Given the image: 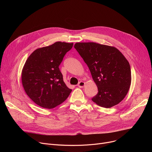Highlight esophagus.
<instances>
[{"instance_id":"obj_1","label":"esophagus","mask_w":152,"mask_h":152,"mask_svg":"<svg viewBox=\"0 0 152 152\" xmlns=\"http://www.w3.org/2000/svg\"><path fill=\"white\" fill-rule=\"evenodd\" d=\"M77 86H78L79 87H81V88H83V87H84V86H85V83L83 82V81H81V82L79 83Z\"/></svg>"}]
</instances>
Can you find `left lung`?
I'll list each match as a JSON object with an SVG mask.
<instances>
[{
    "label": "left lung",
    "instance_id": "left-lung-1",
    "mask_svg": "<svg viewBox=\"0 0 152 152\" xmlns=\"http://www.w3.org/2000/svg\"><path fill=\"white\" fill-rule=\"evenodd\" d=\"M75 48L88 66L98 94L92 100L97 105L111 108L126 96L131 83L129 61L113 46L95 42H77Z\"/></svg>",
    "mask_w": 152,
    "mask_h": 152
}]
</instances>
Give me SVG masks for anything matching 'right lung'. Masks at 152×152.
<instances>
[{"label":"right lung","instance_id":"right-lung-1","mask_svg":"<svg viewBox=\"0 0 152 152\" xmlns=\"http://www.w3.org/2000/svg\"><path fill=\"white\" fill-rule=\"evenodd\" d=\"M73 43L56 42L35 50L26 60L21 72L22 85L36 104L52 109L65 101L71 89L63 81L58 68Z\"/></svg>","mask_w":152,"mask_h":152}]
</instances>
